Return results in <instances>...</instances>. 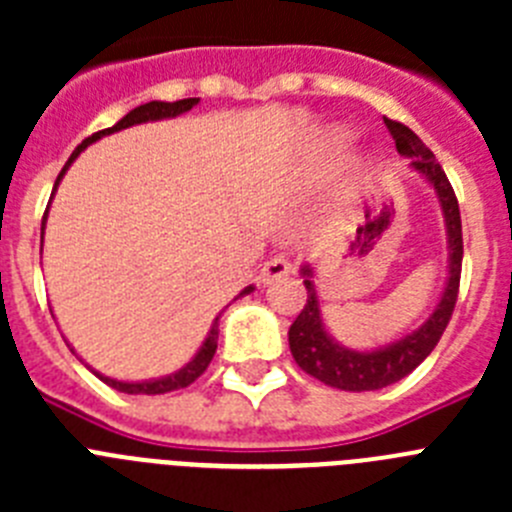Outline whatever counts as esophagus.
<instances>
[{
  "mask_svg": "<svg viewBox=\"0 0 512 512\" xmlns=\"http://www.w3.org/2000/svg\"><path fill=\"white\" fill-rule=\"evenodd\" d=\"M292 271V264H289L287 259H282V256H277V259L266 261L264 269H261V284H274L279 282V279H284Z\"/></svg>",
  "mask_w": 512,
  "mask_h": 512,
  "instance_id": "obj_1",
  "label": "esophagus"
}]
</instances>
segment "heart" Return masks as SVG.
Segmentation results:
<instances>
[{
	"mask_svg": "<svg viewBox=\"0 0 512 512\" xmlns=\"http://www.w3.org/2000/svg\"><path fill=\"white\" fill-rule=\"evenodd\" d=\"M348 138H351V135H348V130L338 128L336 125V128L325 130L323 138H320V148H323L325 153H338L348 146Z\"/></svg>",
	"mask_w": 512,
	"mask_h": 512,
	"instance_id": "obj_1",
	"label": "heart"
}]
</instances>
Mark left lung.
Returning a JSON list of instances; mask_svg holds the SVG:
<instances>
[{
    "mask_svg": "<svg viewBox=\"0 0 512 512\" xmlns=\"http://www.w3.org/2000/svg\"><path fill=\"white\" fill-rule=\"evenodd\" d=\"M384 125L390 128L392 138H395L397 153L410 158V169L423 176L436 194L443 215V228H446L449 266H446V282H443L441 297H438L431 315L397 341L366 348V351L343 346L330 333L323 320L318 287H315V269L310 264L300 266V277L305 279L307 289V305L302 307L295 323L289 325V351H292L302 372L343 392L382 390V387H390V384L400 382L402 377H408L415 366L423 364L425 356L436 348L438 338L443 336V330L449 325L456 305V292H459L464 243H461V217L454 189H451L449 179L443 174L431 148L425 146L413 130L395 120H384Z\"/></svg>",
    "mask_w": 512,
    "mask_h": 512,
    "instance_id": "1",
    "label": "left lung"
}]
</instances>
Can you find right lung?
<instances>
[{
    "instance_id": "add662e5",
    "label": "right lung",
    "mask_w": 512,
    "mask_h": 512,
    "mask_svg": "<svg viewBox=\"0 0 512 512\" xmlns=\"http://www.w3.org/2000/svg\"><path fill=\"white\" fill-rule=\"evenodd\" d=\"M200 102L197 97L192 99H179V102H158V99H153V102H146V104H140V107H135V110H130L128 115L122 117V120H117L112 128L107 130H99V133L89 135L87 140H81L79 146H76V151L71 153V158L66 161V166L61 169V174H58L56 184H53V194H56L58 184H61V179L66 176V171H69V166L74 164L76 158L81 156V151H87V146H92V143H97L99 138H104V135H112V133H120V130L125 128H133V125H143V122H158V120H174V117L184 115V112H189L194 107V104ZM53 194H51V200H53ZM45 220H48V210H45V217H43V228H40V246H43V235H45ZM253 284H248L246 289H241V295H235V300L243 295H251L253 292ZM223 312L220 310L215 315V320H212L210 330H207V336L205 341H202V346L197 348V354L192 356V359L187 361V364L182 366V369H176V372L166 374V377H156V379H140V382H122V379H115V377H104L102 372H97V369H92V366L87 364L89 372L97 374L99 379H102L104 384H110L112 390L117 392H125V395H164V392H174V390H182V387H189V384L194 382V379L200 377L202 372H205L207 366H210L212 356H215L217 351V333H220V318H223ZM74 351V348H71ZM76 354V351H74Z\"/></svg>"
}]
</instances>
